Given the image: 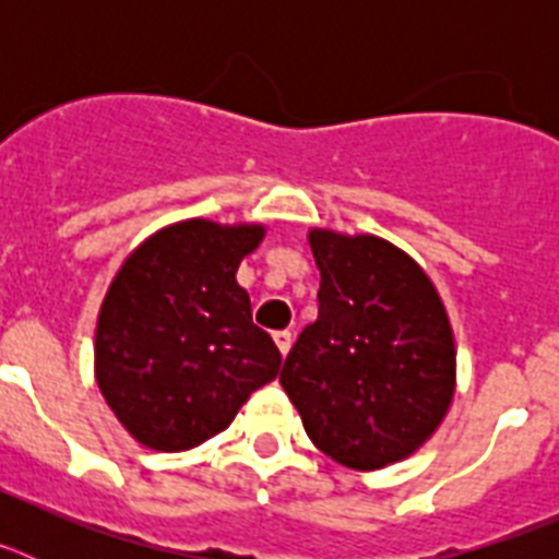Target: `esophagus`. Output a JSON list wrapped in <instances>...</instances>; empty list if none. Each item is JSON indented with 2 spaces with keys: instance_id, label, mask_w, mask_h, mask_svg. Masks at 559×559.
Here are the masks:
<instances>
[{
  "instance_id": "obj_1",
  "label": "esophagus",
  "mask_w": 559,
  "mask_h": 559,
  "mask_svg": "<svg viewBox=\"0 0 559 559\" xmlns=\"http://www.w3.org/2000/svg\"><path fill=\"white\" fill-rule=\"evenodd\" d=\"M274 344H276V347H280V353L288 355L290 344H294V335H290L288 330H276V333H274Z\"/></svg>"
}]
</instances>
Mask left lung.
<instances>
[{
    "mask_svg": "<svg viewBox=\"0 0 559 559\" xmlns=\"http://www.w3.org/2000/svg\"><path fill=\"white\" fill-rule=\"evenodd\" d=\"M319 316L280 372L313 445L374 471L417 451L445 417L456 353L426 271L372 235L310 231Z\"/></svg>",
    "mask_w": 559,
    "mask_h": 559,
    "instance_id": "1",
    "label": "left lung"
}]
</instances>
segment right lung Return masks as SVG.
I'll list each match as a JSON object with an SVG mask.
<instances>
[{
  "mask_svg": "<svg viewBox=\"0 0 559 559\" xmlns=\"http://www.w3.org/2000/svg\"><path fill=\"white\" fill-rule=\"evenodd\" d=\"M263 226L185 221L147 237L97 319V386L133 439L187 451L224 431L283 355L235 274Z\"/></svg>",
  "mask_w": 559,
  "mask_h": 559,
  "instance_id": "add662e5",
  "label": "right lung"
}]
</instances>
